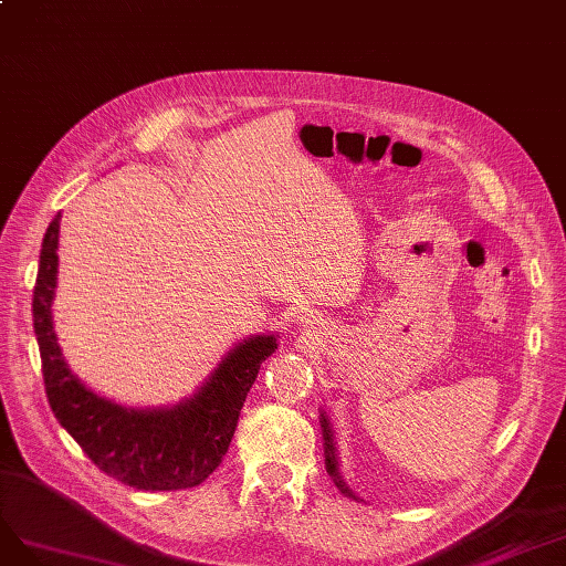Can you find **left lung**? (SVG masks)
<instances>
[{
	"instance_id": "1",
	"label": "left lung",
	"mask_w": 566,
	"mask_h": 566,
	"mask_svg": "<svg viewBox=\"0 0 566 566\" xmlns=\"http://www.w3.org/2000/svg\"><path fill=\"white\" fill-rule=\"evenodd\" d=\"M322 434H324V463H326V472L334 478L336 486L343 491L345 496H353V491L345 486V482L340 480V472H338V459H336V447H334V432H332V426H329V418H326V413L322 411Z\"/></svg>"
}]
</instances>
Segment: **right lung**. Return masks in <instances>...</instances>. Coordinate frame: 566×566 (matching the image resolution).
Masks as SVG:
<instances>
[{"instance_id": "right-lung-1", "label": "right lung", "mask_w": 566, "mask_h": 566, "mask_svg": "<svg viewBox=\"0 0 566 566\" xmlns=\"http://www.w3.org/2000/svg\"><path fill=\"white\" fill-rule=\"evenodd\" d=\"M61 213L49 223L32 322L38 336L44 388L53 416L75 437L105 475L143 491H176L202 484L221 465L261 364L275 353L277 338L251 336L223 357L192 397L169 409H126L111 402L70 371L53 332L51 301L59 280Z\"/></svg>"}]
</instances>
